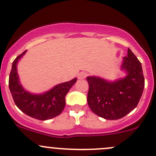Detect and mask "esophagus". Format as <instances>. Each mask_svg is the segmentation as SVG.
Wrapping results in <instances>:
<instances>
[{
  "label": "esophagus",
  "instance_id": "obj_1",
  "mask_svg": "<svg viewBox=\"0 0 156 156\" xmlns=\"http://www.w3.org/2000/svg\"><path fill=\"white\" fill-rule=\"evenodd\" d=\"M86 77H87V73H86V72H81L78 74V78H79V79H84Z\"/></svg>",
  "mask_w": 156,
  "mask_h": 156
}]
</instances>
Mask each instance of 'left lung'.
I'll return each instance as SVG.
<instances>
[{
  "mask_svg": "<svg viewBox=\"0 0 156 156\" xmlns=\"http://www.w3.org/2000/svg\"><path fill=\"white\" fill-rule=\"evenodd\" d=\"M121 71L126 75L114 81L88 76L87 103L93 112L108 120H117L133 111L144 92L145 80L141 62L128 49L122 58Z\"/></svg>",
  "mask_w": 156,
  "mask_h": 156,
  "instance_id": "8db88e82",
  "label": "left lung"
}]
</instances>
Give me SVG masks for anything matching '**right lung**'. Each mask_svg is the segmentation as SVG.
<instances>
[{
    "label": "right lung",
    "instance_id": "add662e5",
    "mask_svg": "<svg viewBox=\"0 0 156 156\" xmlns=\"http://www.w3.org/2000/svg\"><path fill=\"white\" fill-rule=\"evenodd\" d=\"M26 50L17 56L12 64L9 77V88L16 106L23 112L38 120H48L59 115L66 106V96L75 84L77 78L60 83L41 94H34L25 89L20 82L17 65Z\"/></svg>",
    "mask_w": 156,
    "mask_h": 156
}]
</instances>
